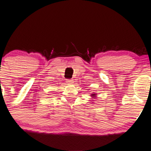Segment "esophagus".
<instances>
[{
	"mask_svg": "<svg viewBox=\"0 0 151 151\" xmlns=\"http://www.w3.org/2000/svg\"><path fill=\"white\" fill-rule=\"evenodd\" d=\"M67 83H69V84H71L73 83V79H67Z\"/></svg>",
	"mask_w": 151,
	"mask_h": 151,
	"instance_id": "esophagus-1",
	"label": "esophagus"
}]
</instances>
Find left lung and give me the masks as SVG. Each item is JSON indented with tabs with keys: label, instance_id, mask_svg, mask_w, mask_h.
<instances>
[{
	"label": "left lung",
	"instance_id": "1",
	"mask_svg": "<svg viewBox=\"0 0 151 151\" xmlns=\"http://www.w3.org/2000/svg\"><path fill=\"white\" fill-rule=\"evenodd\" d=\"M94 95H95V94H91V96H94Z\"/></svg>",
	"mask_w": 151,
	"mask_h": 151
}]
</instances>
